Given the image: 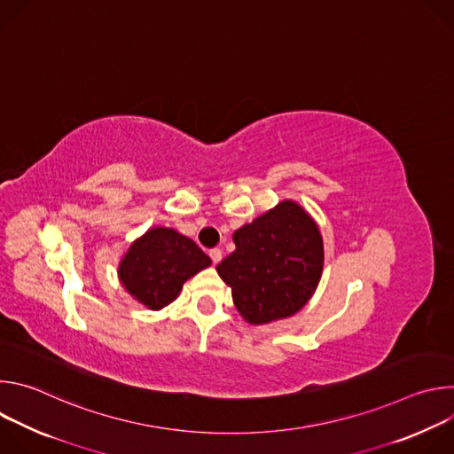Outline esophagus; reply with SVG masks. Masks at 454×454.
I'll use <instances>...</instances> for the list:
<instances>
[{
    "label": "esophagus",
    "mask_w": 454,
    "mask_h": 454,
    "mask_svg": "<svg viewBox=\"0 0 454 454\" xmlns=\"http://www.w3.org/2000/svg\"><path fill=\"white\" fill-rule=\"evenodd\" d=\"M208 254H210V258H212V262H214V264H219V262H221L223 251H221L219 247H212V249L208 251Z\"/></svg>",
    "instance_id": "1"
}]
</instances>
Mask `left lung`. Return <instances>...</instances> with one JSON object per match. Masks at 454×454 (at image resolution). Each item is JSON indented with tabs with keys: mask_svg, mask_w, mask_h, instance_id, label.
<instances>
[{
	"mask_svg": "<svg viewBox=\"0 0 454 454\" xmlns=\"http://www.w3.org/2000/svg\"><path fill=\"white\" fill-rule=\"evenodd\" d=\"M235 251L217 264L240 316L262 325L298 312L317 287L323 242L316 223L293 201L233 233Z\"/></svg>",
	"mask_w": 454,
	"mask_h": 454,
	"instance_id": "obj_1",
	"label": "left lung"
}]
</instances>
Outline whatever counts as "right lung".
<instances>
[{
	"mask_svg": "<svg viewBox=\"0 0 454 454\" xmlns=\"http://www.w3.org/2000/svg\"><path fill=\"white\" fill-rule=\"evenodd\" d=\"M212 264L192 239L170 228H153L138 239L120 264V282L145 307L168 305L184 280Z\"/></svg>",
	"mask_w": 454,
	"mask_h": 454,
	"instance_id": "right-lung-1",
	"label": "right lung"
}]
</instances>
